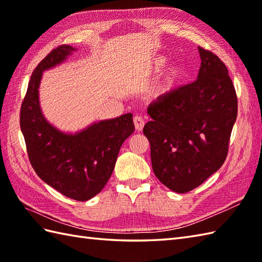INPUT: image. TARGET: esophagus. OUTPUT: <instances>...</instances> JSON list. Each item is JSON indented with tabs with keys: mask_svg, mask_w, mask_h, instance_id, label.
<instances>
[{
	"mask_svg": "<svg viewBox=\"0 0 262 262\" xmlns=\"http://www.w3.org/2000/svg\"><path fill=\"white\" fill-rule=\"evenodd\" d=\"M134 125L137 132H141L144 127V119L140 116H136L134 118Z\"/></svg>",
	"mask_w": 262,
	"mask_h": 262,
	"instance_id": "1",
	"label": "esophagus"
}]
</instances>
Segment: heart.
Listing matches in <instances>:
<instances>
[{
    "label": "heart",
    "instance_id": "b5f03b06",
    "mask_svg": "<svg viewBox=\"0 0 262 262\" xmlns=\"http://www.w3.org/2000/svg\"><path fill=\"white\" fill-rule=\"evenodd\" d=\"M169 59L163 55H157L149 58L145 63L143 71V76L145 80H151L154 76L159 75L165 66L168 65ZM185 75V70L181 65L173 64L166 69L161 79L155 83V85L149 91V96L153 99H162L173 93L180 86L181 81Z\"/></svg>",
    "mask_w": 262,
    "mask_h": 262
}]
</instances>
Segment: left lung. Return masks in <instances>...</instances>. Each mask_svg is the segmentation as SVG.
Listing matches in <instances>:
<instances>
[{
  "label": "left lung",
  "mask_w": 262,
  "mask_h": 262,
  "mask_svg": "<svg viewBox=\"0 0 262 262\" xmlns=\"http://www.w3.org/2000/svg\"><path fill=\"white\" fill-rule=\"evenodd\" d=\"M197 80L148 105L143 133L151 145L154 174L172 191L197 188L223 165L237 115L225 64L198 47Z\"/></svg>",
  "instance_id": "left-lung-1"
}]
</instances>
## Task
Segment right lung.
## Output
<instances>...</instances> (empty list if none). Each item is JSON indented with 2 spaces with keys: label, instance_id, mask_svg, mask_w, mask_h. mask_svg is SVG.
<instances>
[{
  "label": "right lung",
  "instance_id": "add662e5",
  "mask_svg": "<svg viewBox=\"0 0 262 262\" xmlns=\"http://www.w3.org/2000/svg\"><path fill=\"white\" fill-rule=\"evenodd\" d=\"M77 49L62 45L32 72L21 104L20 127L37 176L64 196L85 202L102 190L113 174L119 149L135 129L133 115L96 121L84 129L64 133L53 126L39 103L42 72L65 62Z\"/></svg>",
  "mask_w": 262,
  "mask_h": 262
}]
</instances>
